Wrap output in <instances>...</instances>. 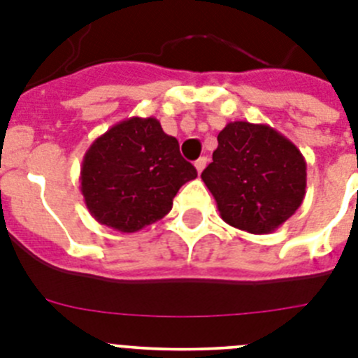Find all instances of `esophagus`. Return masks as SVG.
Instances as JSON below:
<instances>
[{"instance_id":"esophagus-1","label":"esophagus","mask_w":358,"mask_h":358,"mask_svg":"<svg viewBox=\"0 0 358 358\" xmlns=\"http://www.w3.org/2000/svg\"><path fill=\"white\" fill-rule=\"evenodd\" d=\"M206 163H208V157H199V159L195 161V169H197L199 173L206 169Z\"/></svg>"}]
</instances>
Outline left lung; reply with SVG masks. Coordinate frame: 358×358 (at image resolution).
I'll return each instance as SVG.
<instances>
[{
	"mask_svg": "<svg viewBox=\"0 0 358 358\" xmlns=\"http://www.w3.org/2000/svg\"><path fill=\"white\" fill-rule=\"evenodd\" d=\"M217 140L213 163L201 177L222 220L252 235L273 233L305 199L303 154L265 123L229 122Z\"/></svg>",
	"mask_w": 358,
	"mask_h": 358,
	"instance_id": "1",
	"label": "left lung"
}]
</instances>
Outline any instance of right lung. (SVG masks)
I'll return each instance as SVG.
<instances>
[{
    "mask_svg": "<svg viewBox=\"0 0 358 358\" xmlns=\"http://www.w3.org/2000/svg\"><path fill=\"white\" fill-rule=\"evenodd\" d=\"M197 177L179 143L156 118L116 123L91 143L80 166V192L102 226L136 233L172 210L185 182Z\"/></svg>",
    "mask_w": 358,
    "mask_h": 358,
    "instance_id": "add662e5",
    "label": "right lung"
}]
</instances>
